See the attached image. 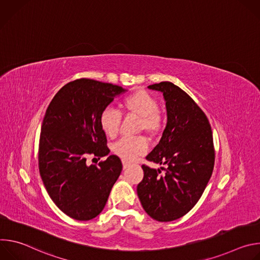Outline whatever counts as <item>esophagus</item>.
Wrapping results in <instances>:
<instances>
[{"mask_svg": "<svg viewBox=\"0 0 260 260\" xmlns=\"http://www.w3.org/2000/svg\"><path fill=\"white\" fill-rule=\"evenodd\" d=\"M122 166H123V169H126L128 167V162L125 160H122Z\"/></svg>", "mask_w": 260, "mask_h": 260, "instance_id": "1", "label": "esophagus"}]
</instances>
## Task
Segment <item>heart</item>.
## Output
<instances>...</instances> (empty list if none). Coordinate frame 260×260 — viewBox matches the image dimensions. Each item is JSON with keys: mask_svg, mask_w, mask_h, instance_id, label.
Instances as JSON below:
<instances>
[{"mask_svg": "<svg viewBox=\"0 0 260 260\" xmlns=\"http://www.w3.org/2000/svg\"><path fill=\"white\" fill-rule=\"evenodd\" d=\"M121 108L126 113L140 117V129L155 134L162 126V118L158 111V101L150 92L146 90L133 92L122 100ZM99 121L102 131L107 137L115 138L119 133L121 113L112 107H108L102 111ZM112 150L123 160L133 161L146 152L147 143L142 137H125L113 145Z\"/></svg>", "mask_w": 260, "mask_h": 260, "instance_id": "obj_1", "label": "heart"}]
</instances>
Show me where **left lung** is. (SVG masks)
Instances as JSON below:
<instances>
[{"label": "left lung", "mask_w": 260, "mask_h": 260, "mask_svg": "<svg viewBox=\"0 0 260 260\" xmlns=\"http://www.w3.org/2000/svg\"><path fill=\"white\" fill-rule=\"evenodd\" d=\"M148 88L162 92L168 122L146 159L167 168L161 174L143 165L137 192L148 215L168 222L187 214L201 199L214 169L213 134L203 110L179 86L164 81Z\"/></svg>", "instance_id": "8db88e82"}]
</instances>
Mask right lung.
Wrapping results in <instances>:
<instances>
[{
	"mask_svg": "<svg viewBox=\"0 0 260 260\" xmlns=\"http://www.w3.org/2000/svg\"><path fill=\"white\" fill-rule=\"evenodd\" d=\"M124 91L118 85L81 78L62 86L46 110L39 141L40 176L53 203L73 219L96 217L121 173L117 155L99 166H87L86 158L109 154L100 115Z\"/></svg>",
	"mask_w": 260,
	"mask_h": 260,
	"instance_id": "add662e5",
	"label": "right lung"
}]
</instances>
